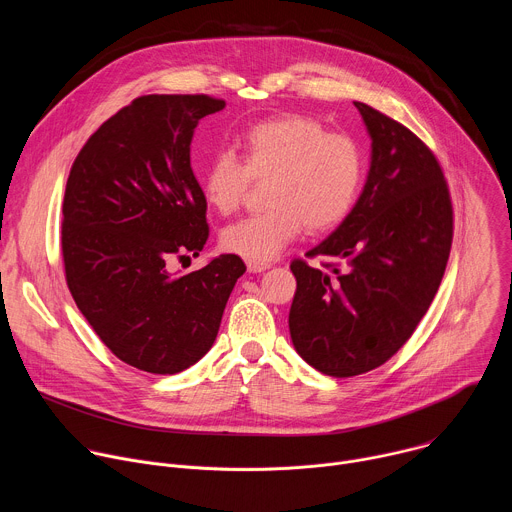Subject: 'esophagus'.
I'll return each instance as SVG.
<instances>
[{"label":"esophagus","instance_id":"obj_1","mask_svg":"<svg viewBox=\"0 0 512 512\" xmlns=\"http://www.w3.org/2000/svg\"><path fill=\"white\" fill-rule=\"evenodd\" d=\"M271 263H259V261H247V269L249 273H261L265 269H269Z\"/></svg>","mask_w":512,"mask_h":512}]
</instances>
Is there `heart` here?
<instances>
[{
    "label": "heart",
    "mask_w": 512,
    "mask_h": 512,
    "mask_svg": "<svg viewBox=\"0 0 512 512\" xmlns=\"http://www.w3.org/2000/svg\"><path fill=\"white\" fill-rule=\"evenodd\" d=\"M364 176V154L346 133L314 119L283 115L251 125L241 158L218 150L200 174L206 202L221 214L237 210L253 180H269L263 212L227 227L221 245L247 261L267 263L300 231L322 233L344 221Z\"/></svg>",
    "instance_id": "heart-1"
}]
</instances>
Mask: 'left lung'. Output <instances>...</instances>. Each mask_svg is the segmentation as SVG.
<instances>
[{"label": "left lung", "mask_w": 512, "mask_h": 512, "mask_svg": "<svg viewBox=\"0 0 512 512\" xmlns=\"http://www.w3.org/2000/svg\"><path fill=\"white\" fill-rule=\"evenodd\" d=\"M373 139L371 168L354 208L306 257L291 261L298 289L289 334L298 354L342 379L387 362L413 334L442 283L454 210L442 166L385 113L354 103Z\"/></svg>", "instance_id": "1"}]
</instances>
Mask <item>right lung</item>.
I'll return each mask as SVG.
<instances>
[{
    "label": "right lung",
    "instance_id": "obj_1",
    "mask_svg": "<svg viewBox=\"0 0 512 512\" xmlns=\"http://www.w3.org/2000/svg\"><path fill=\"white\" fill-rule=\"evenodd\" d=\"M208 95H143L107 119L70 168L62 202L66 285L103 344L131 367L176 375L214 344L245 263L214 257L176 275L208 239L206 198L190 166Z\"/></svg>",
    "mask_w": 512,
    "mask_h": 512
}]
</instances>
